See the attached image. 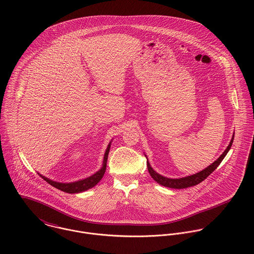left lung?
Returning a JSON list of instances; mask_svg holds the SVG:
<instances>
[{
	"instance_id": "1",
	"label": "left lung",
	"mask_w": 254,
	"mask_h": 254,
	"mask_svg": "<svg viewBox=\"0 0 254 254\" xmlns=\"http://www.w3.org/2000/svg\"><path fill=\"white\" fill-rule=\"evenodd\" d=\"M234 137L235 135H233L231 141H230V144L227 146V148L224 150V152L218 157L217 159L212 163L210 164L209 166H207L206 168H204L203 170L199 171L198 173H195L193 175H190V176H186V177H182V178H167V177H164L160 174H158L156 171L153 170V168L150 166L148 160L146 161V165H147V170L151 176V178L155 182H157L158 184H160L161 186H164V187H167V188H171V189H186V188H189V187H192V186H195L197 184H199L200 182L203 181L204 179H206L216 168L218 167V165L221 163V161L224 159V157L226 156V154L228 153V151L230 150L231 146L233 145V142H234ZM146 156V155H145Z\"/></svg>"
}]
</instances>
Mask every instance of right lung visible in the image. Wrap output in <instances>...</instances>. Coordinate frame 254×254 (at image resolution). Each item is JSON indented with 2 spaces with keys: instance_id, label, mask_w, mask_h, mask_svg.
Returning a JSON list of instances; mask_svg holds the SVG:
<instances>
[{
  "instance_id": "obj_1",
  "label": "right lung",
  "mask_w": 254,
  "mask_h": 254,
  "mask_svg": "<svg viewBox=\"0 0 254 254\" xmlns=\"http://www.w3.org/2000/svg\"><path fill=\"white\" fill-rule=\"evenodd\" d=\"M112 140L109 142V145L106 149L105 152V156H104V160H103V165L101 167V169L99 171H97L95 174L91 175L90 177H87L85 179L82 180H78V181L70 182V183H61V182L53 181L43 175H41L40 173H38L44 180L48 182L50 185H52L53 187L64 191V192H68V193H78V192H82L85 191L93 187H95L99 182L102 180V178L105 175L106 169H107V162H108V156H109V149H110V145H111Z\"/></svg>"
}]
</instances>
